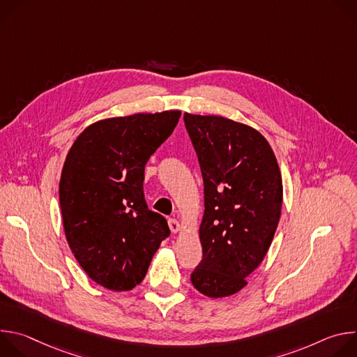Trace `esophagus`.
I'll return each instance as SVG.
<instances>
[{
  "mask_svg": "<svg viewBox=\"0 0 357 357\" xmlns=\"http://www.w3.org/2000/svg\"><path fill=\"white\" fill-rule=\"evenodd\" d=\"M168 225H169V229H171L172 233H178L181 230V225H179V222L176 219H169Z\"/></svg>",
  "mask_w": 357,
  "mask_h": 357,
  "instance_id": "esophagus-1",
  "label": "esophagus"
}]
</instances>
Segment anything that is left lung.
Wrapping results in <instances>:
<instances>
[{
	"label": "left lung",
	"instance_id": "left-lung-1",
	"mask_svg": "<svg viewBox=\"0 0 357 357\" xmlns=\"http://www.w3.org/2000/svg\"><path fill=\"white\" fill-rule=\"evenodd\" d=\"M205 195L199 227L203 257L190 275L209 298L247 285L271 245L282 206V178L268 141L250 126L220 117L183 114Z\"/></svg>",
	"mask_w": 357,
	"mask_h": 357
}]
</instances>
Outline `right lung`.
<instances>
[{
	"label": "right lung",
	"mask_w": 357,
	"mask_h": 357,
	"mask_svg": "<svg viewBox=\"0 0 357 357\" xmlns=\"http://www.w3.org/2000/svg\"><path fill=\"white\" fill-rule=\"evenodd\" d=\"M179 117L169 110L100 120L68 152L59 182L66 240L84 273L107 289L138 285L171 233L148 209L142 182L146 161Z\"/></svg>",
	"instance_id": "1"
}]
</instances>
